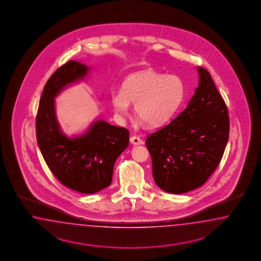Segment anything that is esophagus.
Returning <instances> with one entry per match:
<instances>
[{"label":"esophagus","instance_id":"obj_1","mask_svg":"<svg viewBox=\"0 0 261 261\" xmlns=\"http://www.w3.org/2000/svg\"><path fill=\"white\" fill-rule=\"evenodd\" d=\"M130 142H131L132 144H134V145H141V144H143V141H142V139H140V138L137 137V136L131 137V138H130Z\"/></svg>","mask_w":261,"mask_h":261}]
</instances>
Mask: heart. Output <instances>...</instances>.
<instances>
[{"label": "heart", "instance_id": "heart-1", "mask_svg": "<svg viewBox=\"0 0 261 261\" xmlns=\"http://www.w3.org/2000/svg\"><path fill=\"white\" fill-rule=\"evenodd\" d=\"M186 86L180 76L152 69L136 71L123 80L120 93L112 95L115 112L125 117L129 104L135 114L150 127H160L173 118L182 105Z\"/></svg>", "mask_w": 261, "mask_h": 261}]
</instances>
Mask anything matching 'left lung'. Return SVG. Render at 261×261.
Returning a JSON list of instances; mask_svg holds the SVG:
<instances>
[{"mask_svg":"<svg viewBox=\"0 0 261 261\" xmlns=\"http://www.w3.org/2000/svg\"><path fill=\"white\" fill-rule=\"evenodd\" d=\"M198 71V87L187 108L148 136L152 173L161 190L182 194L204 185L221 161L229 140V119L210 72Z\"/></svg>","mask_w":261,"mask_h":261,"instance_id":"1","label":"left lung"}]
</instances>
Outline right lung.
<instances>
[{"instance_id": "1", "label": "right lung", "mask_w": 261, "mask_h": 261, "mask_svg": "<svg viewBox=\"0 0 261 261\" xmlns=\"http://www.w3.org/2000/svg\"><path fill=\"white\" fill-rule=\"evenodd\" d=\"M91 67L71 60L47 80L36 118V138L48 168L67 188L93 194L109 187L114 166L129 144V132L95 119L82 134H65L56 117V97L86 79Z\"/></svg>"}]
</instances>
